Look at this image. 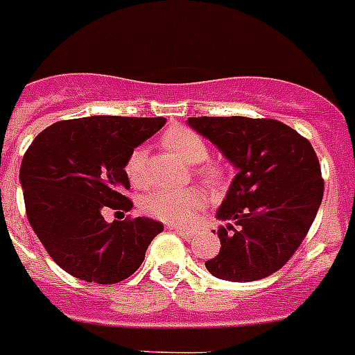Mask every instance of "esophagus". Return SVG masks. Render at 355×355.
<instances>
[{
	"label": "esophagus",
	"instance_id": "esophagus-1",
	"mask_svg": "<svg viewBox=\"0 0 355 355\" xmlns=\"http://www.w3.org/2000/svg\"><path fill=\"white\" fill-rule=\"evenodd\" d=\"M175 234H178V236H182L184 239H191V237L195 236L193 230H189V228H180V227H169Z\"/></svg>",
	"mask_w": 355,
	"mask_h": 355
}]
</instances>
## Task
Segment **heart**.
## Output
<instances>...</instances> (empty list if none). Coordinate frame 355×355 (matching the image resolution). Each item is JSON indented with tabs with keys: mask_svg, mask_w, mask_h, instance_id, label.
I'll return each mask as SVG.
<instances>
[{
	"mask_svg": "<svg viewBox=\"0 0 355 355\" xmlns=\"http://www.w3.org/2000/svg\"><path fill=\"white\" fill-rule=\"evenodd\" d=\"M162 144L167 150H171L173 155L186 162L188 166H197L208 156L205 139L199 134L189 130L186 127H171L167 128L162 136ZM125 173L128 180L134 186H141L145 180V150L136 149L130 153L127 164H125ZM202 180L211 188H217L225 178V169L217 164H205L197 169ZM205 195L199 189L188 188L180 191H155L147 195L141 202V208L147 216L160 219L169 225H186L193 219L197 210L205 206Z\"/></svg>",
	"mask_w": 355,
	"mask_h": 355,
	"instance_id": "heart-1",
	"label": "heart"
}]
</instances>
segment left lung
<instances>
[{
    "label": "left lung",
    "instance_id": "obj_1",
    "mask_svg": "<svg viewBox=\"0 0 355 355\" xmlns=\"http://www.w3.org/2000/svg\"><path fill=\"white\" fill-rule=\"evenodd\" d=\"M237 169L217 210L221 250L206 261L216 278L254 282L282 269L319 211L324 182L308 139L276 119L189 118Z\"/></svg>",
    "mask_w": 355,
    "mask_h": 355
}]
</instances>
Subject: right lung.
<instances>
[{
  "label": "right lung",
  "instance_id": "1",
  "mask_svg": "<svg viewBox=\"0 0 355 355\" xmlns=\"http://www.w3.org/2000/svg\"><path fill=\"white\" fill-rule=\"evenodd\" d=\"M166 118L90 116L53 123L29 145L19 167L31 227L55 263L80 280L118 284L144 263L164 230L136 217L107 223V208H132L125 164Z\"/></svg>",
  "mask_w": 355,
  "mask_h": 355
}]
</instances>
